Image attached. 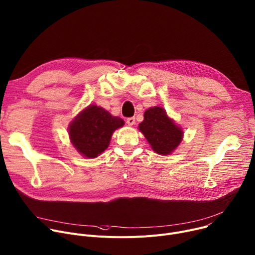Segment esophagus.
I'll return each mask as SVG.
<instances>
[{
    "mask_svg": "<svg viewBox=\"0 0 255 255\" xmlns=\"http://www.w3.org/2000/svg\"><path fill=\"white\" fill-rule=\"evenodd\" d=\"M127 124H128L129 127L133 126V125L135 124V119H134V118H128V119L127 120Z\"/></svg>",
    "mask_w": 255,
    "mask_h": 255,
    "instance_id": "esophagus-1",
    "label": "esophagus"
}]
</instances>
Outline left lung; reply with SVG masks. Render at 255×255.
Returning <instances> with one entry per match:
<instances>
[{
  "mask_svg": "<svg viewBox=\"0 0 255 255\" xmlns=\"http://www.w3.org/2000/svg\"><path fill=\"white\" fill-rule=\"evenodd\" d=\"M138 129L147 138L155 153L170 155L180 145L183 139L181 127L168 117L161 106H154L144 113V122L138 125Z\"/></svg>",
  "mask_w": 255,
  "mask_h": 255,
  "instance_id": "1",
  "label": "left lung"
}]
</instances>
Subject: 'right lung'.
Segmentation results:
<instances>
[{
  "label": "right lung",
  "instance_id": "add662e5",
  "mask_svg": "<svg viewBox=\"0 0 255 255\" xmlns=\"http://www.w3.org/2000/svg\"><path fill=\"white\" fill-rule=\"evenodd\" d=\"M124 126L121 118L111 116L101 106L90 104L70 123L69 136L79 154L93 159L108 148L112 133Z\"/></svg>",
  "mask_w": 255,
  "mask_h": 255
}]
</instances>
